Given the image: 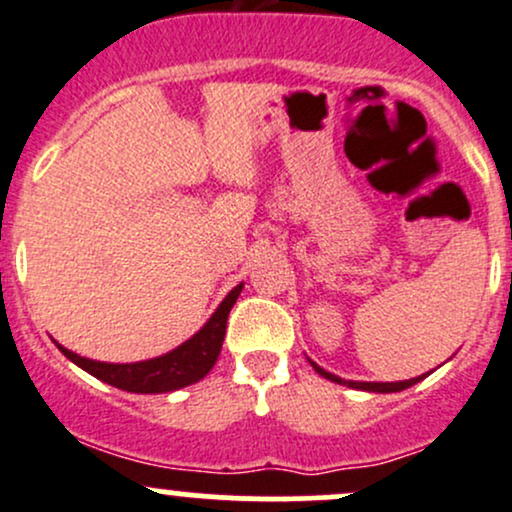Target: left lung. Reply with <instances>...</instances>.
Instances as JSON below:
<instances>
[{"label": "left lung", "instance_id": "8db88e82", "mask_svg": "<svg viewBox=\"0 0 512 512\" xmlns=\"http://www.w3.org/2000/svg\"><path fill=\"white\" fill-rule=\"evenodd\" d=\"M309 363H312L314 370H317L321 377H326V380H331L336 384H346V387H350V389H363V392H377V394L401 392V389H409V387H413V384L421 382L423 377H426V375H421V377H413V380H404V382H353V380H343V377H338V375H331L329 370L319 367L314 360H309Z\"/></svg>", "mask_w": 512, "mask_h": 512}]
</instances>
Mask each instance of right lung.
Returning a JSON list of instances; mask_svg holds the SVG:
<instances>
[{
	"label": "right lung",
	"instance_id": "1",
	"mask_svg": "<svg viewBox=\"0 0 512 512\" xmlns=\"http://www.w3.org/2000/svg\"><path fill=\"white\" fill-rule=\"evenodd\" d=\"M241 287L239 283L229 295L220 302V307L212 312V317L205 321L203 329L195 331L186 343L179 348L169 350V353L159 355L152 360H140V363H99V360L82 358V355L72 353L65 346L57 343L65 358H70L74 365L94 375L96 380L111 384V387L123 389L132 394H166L176 392V389L188 387V384L203 380L217 363V355L222 350V341L227 333V317L229 309L237 302Z\"/></svg>",
	"mask_w": 512,
	"mask_h": 512
}]
</instances>
